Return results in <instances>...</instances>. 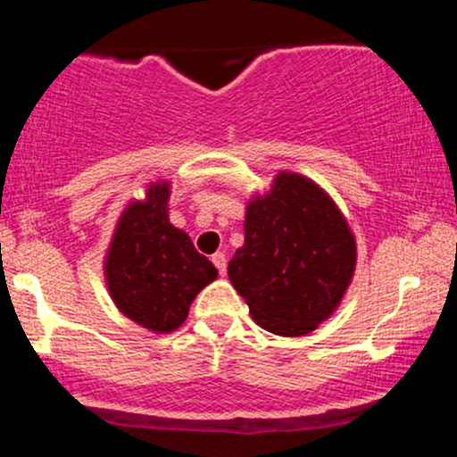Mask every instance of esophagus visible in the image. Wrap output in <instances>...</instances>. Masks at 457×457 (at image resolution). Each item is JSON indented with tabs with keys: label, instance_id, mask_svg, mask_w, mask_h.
<instances>
[{
	"label": "esophagus",
	"instance_id": "1",
	"mask_svg": "<svg viewBox=\"0 0 457 457\" xmlns=\"http://www.w3.org/2000/svg\"><path fill=\"white\" fill-rule=\"evenodd\" d=\"M212 264L217 266V270L221 272V275H225V269H228V258H225V253H221V251H217V253L212 255Z\"/></svg>",
	"mask_w": 457,
	"mask_h": 457
}]
</instances>
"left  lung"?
<instances>
[{"label":"left lung","instance_id":"8db88e82","mask_svg":"<svg viewBox=\"0 0 457 457\" xmlns=\"http://www.w3.org/2000/svg\"><path fill=\"white\" fill-rule=\"evenodd\" d=\"M354 266V236L333 199L309 178L281 171L246 206L245 245L228 275L262 328L298 337L337 309Z\"/></svg>","mask_w":457,"mask_h":457}]
</instances>
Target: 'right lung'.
<instances>
[{
    "label": "right lung",
    "instance_id": "obj_1",
    "mask_svg": "<svg viewBox=\"0 0 457 457\" xmlns=\"http://www.w3.org/2000/svg\"><path fill=\"white\" fill-rule=\"evenodd\" d=\"M170 182L150 185L144 202L129 204L104 258L115 307L139 327L171 333L185 322L199 290L217 279L212 262L167 217Z\"/></svg>",
    "mask_w": 457,
    "mask_h": 457
}]
</instances>
